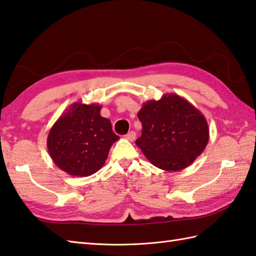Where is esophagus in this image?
Segmentation results:
<instances>
[{"mask_svg": "<svg viewBox=\"0 0 256 256\" xmlns=\"http://www.w3.org/2000/svg\"><path fill=\"white\" fill-rule=\"evenodd\" d=\"M126 139L129 141H134L136 139V132H129L126 134Z\"/></svg>", "mask_w": 256, "mask_h": 256, "instance_id": "1", "label": "esophagus"}]
</instances>
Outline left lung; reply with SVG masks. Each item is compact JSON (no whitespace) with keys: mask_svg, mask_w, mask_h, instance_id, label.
<instances>
[{"mask_svg":"<svg viewBox=\"0 0 256 256\" xmlns=\"http://www.w3.org/2000/svg\"><path fill=\"white\" fill-rule=\"evenodd\" d=\"M142 134L136 140L153 166L180 171L200 156L209 141L205 116L178 94L148 100L138 112Z\"/></svg>","mask_w":256,"mask_h":256,"instance_id":"1","label":"left lung"}]
</instances>
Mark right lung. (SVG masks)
Listing matches in <instances>:
<instances>
[{
  "instance_id": "right-lung-1",
  "label": "right lung",
  "mask_w": 256,
  "mask_h": 256,
  "mask_svg": "<svg viewBox=\"0 0 256 256\" xmlns=\"http://www.w3.org/2000/svg\"><path fill=\"white\" fill-rule=\"evenodd\" d=\"M98 104H72L51 127L47 148L62 171L90 176L104 166L110 146L119 139L110 120L100 116Z\"/></svg>"
}]
</instances>
